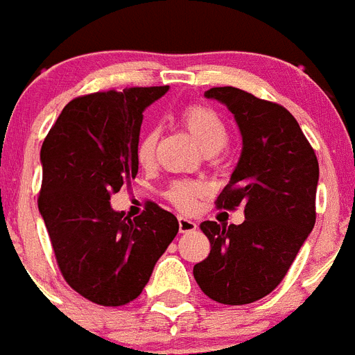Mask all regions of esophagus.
<instances>
[{"mask_svg":"<svg viewBox=\"0 0 355 355\" xmlns=\"http://www.w3.org/2000/svg\"><path fill=\"white\" fill-rule=\"evenodd\" d=\"M196 229V223L193 220L186 218V216H178V231L180 233H191Z\"/></svg>","mask_w":355,"mask_h":355,"instance_id":"obj_1","label":"esophagus"}]
</instances>
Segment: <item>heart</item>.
<instances>
[{
  "label": "heart",
  "instance_id": "1",
  "mask_svg": "<svg viewBox=\"0 0 355 355\" xmlns=\"http://www.w3.org/2000/svg\"><path fill=\"white\" fill-rule=\"evenodd\" d=\"M182 121L202 150H205V148H222L227 142L225 124L213 110L205 108V106H189L182 112ZM157 139H159V135H157V130H153V128L146 130L141 139H139L137 157L142 164H148L153 159ZM198 193H200V187L196 184L175 182L168 189V198L177 205L178 209L187 211L193 207Z\"/></svg>",
  "mask_w": 355,
  "mask_h": 355
}]
</instances>
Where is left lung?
<instances>
[{
  "label": "left lung",
  "mask_w": 355,
  "mask_h": 355,
  "mask_svg": "<svg viewBox=\"0 0 355 355\" xmlns=\"http://www.w3.org/2000/svg\"><path fill=\"white\" fill-rule=\"evenodd\" d=\"M204 95L233 113L242 135V153L218 207L242 204L245 220L240 225L202 222L211 252L193 267V276L214 302L245 305L278 287L314 229L320 166L284 106L233 86Z\"/></svg>",
  "instance_id": "left-lung-1"
}]
</instances>
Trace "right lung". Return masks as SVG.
<instances>
[{"label": "right lung", "mask_w": 355, "mask_h": 355, "mask_svg": "<svg viewBox=\"0 0 355 355\" xmlns=\"http://www.w3.org/2000/svg\"><path fill=\"white\" fill-rule=\"evenodd\" d=\"M169 86L77 97L62 108L41 148L37 205L62 276L104 306L133 302L178 233L177 216L150 202L128 218L110 204L139 171L142 112Z\"/></svg>", "instance_id": "obj_1"}]
</instances>
